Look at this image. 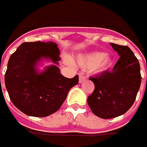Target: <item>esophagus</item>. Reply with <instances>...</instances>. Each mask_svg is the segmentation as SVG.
Listing matches in <instances>:
<instances>
[{
	"label": "esophagus",
	"mask_w": 147,
	"mask_h": 147,
	"mask_svg": "<svg viewBox=\"0 0 147 147\" xmlns=\"http://www.w3.org/2000/svg\"><path fill=\"white\" fill-rule=\"evenodd\" d=\"M85 79H86V77H85L84 76H83V75H80V76H79V82H80V83H82V82H84V81L85 80Z\"/></svg>",
	"instance_id": "obj_1"
}]
</instances>
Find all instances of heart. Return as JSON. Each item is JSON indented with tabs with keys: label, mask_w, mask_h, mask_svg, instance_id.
<instances>
[{
	"label": "heart",
	"mask_w": 147,
	"mask_h": 147,
	"mask_svg": "<svg viewBox=\"0 0 147 147\" xmlns=\"http://www.w3.org/2000/svg\"><path fill=\"white\" fill-rule=\"evenodd\" d=\"M77 63L83 68L92 69L95 72H102L109 69L113 64V58L103 52L94 51L77 57Z\"/></svg>",
	"instance_id": "heart-1"
}]
</instances>
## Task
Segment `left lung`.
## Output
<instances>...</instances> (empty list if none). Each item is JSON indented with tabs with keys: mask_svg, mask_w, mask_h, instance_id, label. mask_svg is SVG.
Returning a JSON list of instances; mask_svg holds the SVG:
<instances>
[{
	"mask_svg": "<svg viewBox=\"0 0 147 147\" xmlns=\"http://www.w3.org/2000/svg\"><path fill=\"white\" fill-rule=\"evenodd\" d=\"M120 56L113 70L105 71L89 80L94 84L93 94L87 102L95 115L111 119L128 111L140 89V64L133 51L125 45L111 43Z\"/></svg>",
	"mask_w": 147,
	"mask_h": 147,
	"instance_id": "8db88e82",
	"label": "left lung"
}]
</instances>
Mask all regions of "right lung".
<instances>
[{
	"label": "right lung",
	"mask_w": 147,
	"mask_h": 147,
	"mask_svg": "<svg viewBox=\"0 0 147 147\" xmlns=\"http://www.w3.org/2000/svg\"><path fill=\"white\" fill-rule=\"evenodd\" d=\"M60 52L53 41L26 42L10 56L5 75L9 98L24 114L45 117L61 107L69 90L79 82V76L67 78L60 73ZM44 60L53 63L40 72Z\"/></svg>",
	"instance_id": "add662e5"
}]
</instances>
